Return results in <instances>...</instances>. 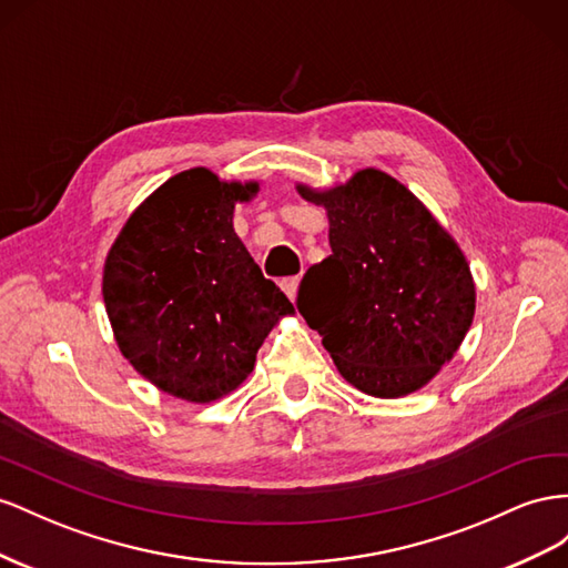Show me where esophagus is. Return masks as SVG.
Returning a JSON list of instances; mask_svg holds the SVG:
<instances>
[{"mask_svg": "<svg viewBox=\"0 0 568 568\" xmlns=\"http://www.w3.org/2000/svg\"><path fill=\"white\" fill-rule=\"evenodd\" d=\"M281 287H283V293L295 302L297 300V290H300V278H297V275H293V278H285L281 283Z\"/></svg>", "mask_w": 568, "mask_h": 568, "instance_id": "34e87169", "label": "esophagus"}]
</instances>
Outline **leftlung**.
Here are the masks:
<instances>
[{"instance_id":"left-lung-1","label":"left lung","mask_w":568,"mask_h":568,"mask_svg":"<svg viewBox=\"0 0 568 568\" xmlns=\"http://www.w3.org/2000/svg\"><path fill=\"white\" fill-rule=\"evenodd\" d=\"M333 254L306 271L297 310L349 385L395 399L428 385L476 314L464 252L414 192L378 169L318 190Z\"/></svg>"}]
</instances>
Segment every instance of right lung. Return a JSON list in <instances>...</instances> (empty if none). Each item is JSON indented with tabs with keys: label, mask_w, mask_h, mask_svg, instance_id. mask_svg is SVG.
I'll return each instance as SVG.
<instances>
[{
	"label": "right lung",
	"mask_w": 568,
	"mask_h": 568,
	"mask_svg": "<svg viewBox=\"0 0 568 568\" xmlns=\"http://www.w3.org/2000/svg\"><path fill=\"white\" fill-rule=\"evenodd\" d=\"M256 192V181H221L204 166L178 173L135 209L106 254L113 337L161 393L194 404L233 393L271 328L295 314L233 229L235 204Z\"/></svg>",
	"instance_id": "right-lung-1"
}]
</instances>
